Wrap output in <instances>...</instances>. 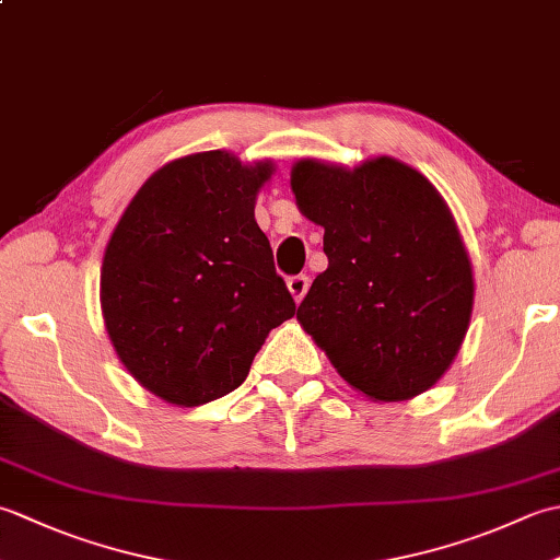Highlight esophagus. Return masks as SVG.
I'll return each instance as SVG.
<instances>
[{
  "label": "esophagus",
  "mask_w": 560,
  "mask_h": 560,
  "mask_svg": "<svg viewBox=\"0 0 560 560\" xmlns=\"http://www.w3.org/2000/svg\"><path fill=\"white\" fill-rule=\"evenodd\" d=\"M307 287H311V279H307L305 273H295V277L289 279V291L295 299V303L303 301V295L307 293Z\"/></svg>",
  "instance_id": "obj_1"
}]
</instances>
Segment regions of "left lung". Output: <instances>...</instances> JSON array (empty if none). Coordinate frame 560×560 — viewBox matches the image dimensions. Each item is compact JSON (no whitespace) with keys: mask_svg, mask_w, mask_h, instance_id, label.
<instances>
[{"mask_svg":"<svg viewBox=\"0 0 560 560\" xmlns=\"http://www.w3.org/2000/svg\"><path fill=\"white\" fill-rule=\"evenodd\" d=\"M291 187L325 229L329 259L299 307L303 329L371 399L431 389L455 361L474 303L467 249L443 197L387 156L353 171L305 159Z\"/></svg>","mask_w":560,"mask_h":560,"instance_id":"left-lung-1","label":"left lung"}]
</instances>
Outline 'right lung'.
<instances>
[{"label": "right lung", "instance_id": "1", "mask_svg": "<svg viewBox=\"0 0 560 560\" xmlns=\"http://www.w3.org/2000/svg\"><path fill=\"white\" fill-rule=\"evenodd\" d=\"M271 163L205 151L163 165L129 201L101 271L105 329L153 395L199 407L243 385L295 301L255 221Z\"/></svg>", "mask_w": 560, "mask_h": 560}]
</instances>
